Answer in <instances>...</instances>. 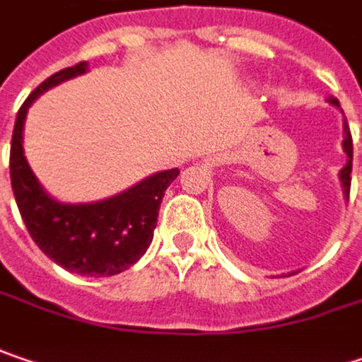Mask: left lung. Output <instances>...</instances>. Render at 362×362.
<instances>
[{
    "mask_svg": "<svg viewBox=\"0 0 362 362\" xmlns=\"http://www.w3.org/2000/svg\"><path fill=\"white\" fill-rule=\"evenodd\" d=\"M329 104H334V106H338V100L336 98H329ZM344 151H346V156H349V161H346V165L342 168V172H340V180H342V186H344V194L349 197L351 194V172H352V135H351V129H349V122H344Z\"/></svg>",
    "mask_w": 362,
    "mask_h": 362,
    "instance_id": "obj_1",
    "label": "left lung"
}]
</instances>
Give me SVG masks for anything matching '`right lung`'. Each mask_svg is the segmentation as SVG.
Returning a JSON list of instances; mask_svg holds the SVG:
<instances>
[{"label":"right lung","mask_w":362,"mask_h":362,"mask_svg":"<svg viewBox=\"0 0 362 362\" xmlns=\"http://www.w3.org/2000/svg\"><path fill=\"white\" fill-rule=\"evenodd\" d=\"M86 67L88 63L81 61L47 77L20 106L10 147L11 190L34 244L53 262L81 276H112L147 252L163 192L180 172L174 168L153 174L118 197L92 204H63L40 188L22 149L28 106L49 88L83 74Z\"/></svg>","instance_id":"right-lung-1"}]
</instances>
